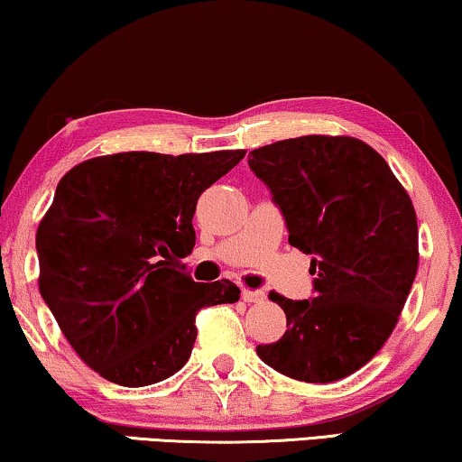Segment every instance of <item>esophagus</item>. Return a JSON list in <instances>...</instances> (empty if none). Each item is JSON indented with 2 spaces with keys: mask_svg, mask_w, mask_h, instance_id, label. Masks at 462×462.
Returning <instances> with one entry per match:
<instances>
[{
  "mask_svg": "<svg viewBox=\"0 0 462 462\" xmlns=\"http://www.w3.org/2000/svg\"><path fill=\"white\" fill-rule=\"evenodd\" d=\"M242 299H244L245 302H261V300H264V292H263V290L244 288V290H242Z\"/></svg>",
  "mask_w": 462,
  "mask_h": 462,
  "instance_id": "1",
  "label": "esophagus"
}]
</instances>
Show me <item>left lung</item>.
Returning a JSON list of instances; mask_svg holds the SVG:
<instances>
[{
    "label": "left lung",
    "instance_id": "obj_1",
    "mask_svg": "<svg viewBox=\"0 0 462 462\" xmlns=\"http://www.w3.org/2000/svg\"><path fill=\"white\" fill-rule=\"evenodd\" d=\"M271 189L288 242L311 254V300L271 292L286 313L277 343L258 345L264 364L294 381L334 383L383 349L419 269L412 199L370 144L309 134L250 151Z\"/></svg>",
    "mask_w": 462,
    "mask_h": 462
}]
</instances>
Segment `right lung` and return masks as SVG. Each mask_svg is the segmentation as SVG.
<instances>
[{
    "mask_svg": "<svg viewBox=\"0 0 462 462\" xmlns=\"http://www.w3.org/2000/svg\"><path fill=\"white\" fill-rule=\"evenodd\" d=\"M245 151L92 157L59 180L37 226L40 294L75 353L106 381L144 387L191 356L199 309L239 300L229 280L193 282L199 195Z\"/></svg>",
    "mask_w": 462,
    "mask_h": 462,
    "instance_id": "1",
    "label": "right lung"
}]
</instances>
